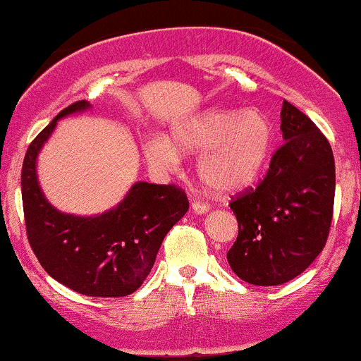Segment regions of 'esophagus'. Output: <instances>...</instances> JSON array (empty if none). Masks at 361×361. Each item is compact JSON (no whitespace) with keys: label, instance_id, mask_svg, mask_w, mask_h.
<instances>
[{"label":"esophagus","instance_id":"34e87169","mask_svg":"<svg viewBox=\"0 0 361 361\" xmlns=\"http://www.w3.org/2000/svg\"><path fill=\"white\" fill-rule=\"evenodd\" d=\"M192 210H193L197 215H203V214H207L208 210H210V207H208V203L193 202V203H192Z\"/></svg>","mask_w":361,"mask_h":361}]
</instances>
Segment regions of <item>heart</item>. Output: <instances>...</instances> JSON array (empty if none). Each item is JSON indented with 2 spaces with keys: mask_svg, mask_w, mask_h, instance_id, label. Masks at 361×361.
Listing matches in <instances>:
<instances>
[{
  "mask_svg": "<svg viewBox=\"0 0 361 361\" xmlns=\"http://www.w3.org/2000/svg\"><path fill=\"white\" fill-rule=\"evenodd\" d=\"M171 139L154 136L145 154L158 166H173L181 153L200 154L198 178L210 192L233 195L249 188L266 169L274 149L276 129L267 114L257 109L214 107L181 121Z\"/></svg>",
  "mask_w": 361,
  "mask_h": 361,
  "instance_id": "b5f03b06",
  "label": "heart"
}]
</instances>
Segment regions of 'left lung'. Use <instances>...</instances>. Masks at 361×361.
I'll return each mask as SVG.
<instances>
[{"instance_id":"1","label":"left lung","mask_w":361,"mask_h":361,"mask_svg":"<svg viewBox=\"0 0 361 361\" xmlns=\"http://www.w3.org/2000/svg\"><path fill=\"white\" fill-rule=\"evenodd\" d=\"M284 145L255 190L232 200L238 235L227 260L242 281L284 284L311 266L328 240L334 203V158L316 124L282 102Z\"/></svg>"}]
</instances>
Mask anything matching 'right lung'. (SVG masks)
<instances>
[{
    "label": "right lung",
    "instance_id": "right-lung-1",
    "mask_svg": "<svg viewBox=\"0 0 361 361\" xmlns=\"http://www.w3.org/2000/svg\"><path fill=\"white\" fill-rule=\"evenodd\" d=\"M89 107L87 101L65 107L28 146L21 168L25 224L38 262L55 281L84 296L121 298L145 282L163 238L190 203L175 185L137 181L101 215H71L50 205L38 183V153L59 119Z\"/></svg>",
    "mask_w": 361,
    "mask_h": 361
}]
</instances>
